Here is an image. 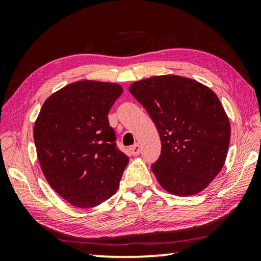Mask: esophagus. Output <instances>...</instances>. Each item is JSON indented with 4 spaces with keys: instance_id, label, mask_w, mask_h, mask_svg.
<instances>
[{
    "instance_id": "esophagus-1",
    "label": "esophagus",
    "mask_w": 261,
    "mask_h": 261,
    "mask_svg": "<svg viewBox=\"0 0 261 261\" xmlns=\"http://www.w3.org/2000/svg\"><path fill=\"white\" fill-rule=\"evenodd\" d=\"M130 151L132 154H134V156H138V154H140V146L137 143V145L132 146L130 148Z\"/></svg>"
}]
</instances>
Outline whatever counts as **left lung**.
<instances>
[{
    "label": "left lung",
    "instance_id": "8db88e82",
    "mask_svg": "<svg viewBox=\"0 0 261 261\" xmlns=\"http://www.w3.org/2000/svg\"><path fill=\"white\" fill-rule=\"evenodd\" d=\"M129 91L160 136L162 153L151 166L160 186L178 196L205 190L223 167L231 136L229 118L216 94L178 75L138 81Z\"/></svg>",
    "mask_w": 261,
    "mask_h": 261
}]
</instances>
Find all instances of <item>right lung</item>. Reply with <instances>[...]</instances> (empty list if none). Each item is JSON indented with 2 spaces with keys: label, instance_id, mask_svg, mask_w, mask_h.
<instances>
[{
  "label": "right lung",
  "instance_id": "right-lung-1",
  "mask_svg": "<svg viewBox=\"0 0 261 261\" xmlns=\"http://www.w3.org/2000/svg\"><path fill=\"white\" fill-rule=\"evenodd\" d=\"M122 93L116 83H71L46 99L35 122L42 173L73 206H97L118 191L129 158L115 146L108 114Z\"/></svg>",
  "mask_w": 261,
  "mask_h": 261
}]
</instances>
